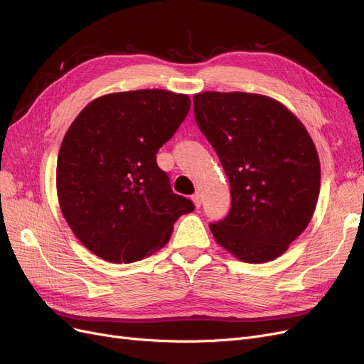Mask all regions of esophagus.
I'll return each instance as SVG.
<instances>
[{"label":"esophagus","mask_w":364,"mask_h":364,"mask_svg":"<svg viewBox=\"0 0 364 364\" xmlns=\"http://www.w3.org/2000/svg\"><path fill=\"white\" fill-rule=\"evenodd\" d=\"M192 200L195 202V205H196V207L199 208V207H200V203H202V196H200V193H199V192H196V193L192 196Z\"/></svg>","instance_id":"esophagus-1"}]
</instances>
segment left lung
<instances>
[{"label": "left lung", "instance_id": "1", "mask_svg": "<svg viewBox=\"0 0 364 364\" xmlns=\"http://www.w3.org/2000/svg\"><path fill=\"white\" fill-rule=\"evenodd\" d=\"M193 105L230 184V211L210 225L213 236L247 263L279 257L318 200L320 161L308 131L289 108L257 93L203 92Z\"/></svg>", "mask_w": 364, "mask_h": 364}]
</instances>
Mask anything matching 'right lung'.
Segmentation results:
<instances>
[{
    "mask_svg": "<svg viewBox=\"0 0 364 364\" xmlns=\"http://www.w3.org/2000/svg\"><path fill=\"white\" fill-rule=\"evenodd\" d=\"M188 109L187 95L119 92L92 101L71 123L58 154V199L78 241L102 260L153 255L177 218L195 210L156 162Z\"/></svg>",
    "mask_w": 364,
    "mask_h": 364,
    "instance_id": "obj_1",
    "label": "right lung"
}]
</instances>
